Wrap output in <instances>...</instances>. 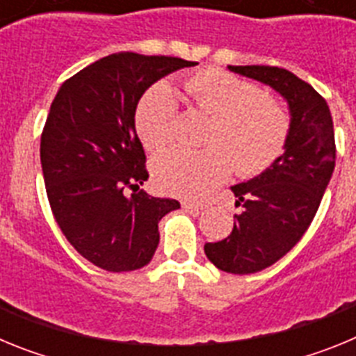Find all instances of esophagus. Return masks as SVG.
I'll return each mask as SVG.
<instances>
[{"label":"esophagus","instance_id":"esophagus-1","mask_svg":"<svg viewBox=\"0 0 356 356\" xmlns=\"http://www.w3.org/2000/svg\"><path fill=\"white\" fill-rule=\"evenodd\" d=\"M181 207H184L185 210H188V212L200 213L207 205L205 203H197V201H184V203H181Z\"/></svg>","mask_w":356,"mask_h":356}]
</instances>
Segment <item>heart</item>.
Segmentation results:
<instances>
[{
    "label": "heart",
    "instance_id": "heart-1",
    "mask_svg": "<svg viewBox=\"0 0 356 356\" xmlns=\"http://www.w3.org/2000/svg\"><path fill=\"white\" fill-rule=\"evenodd\" d=\"M196 108L210 114L201 149L172 147L153 159L156 184L171 194L197 196L225 180L232 165L241 175L266 169L284 147L289 131L285 110L254 83L228 72L205 69L184 80ZM176 103L168 81L151 85L135 108V128L151 151L168 146L175 135Z\"/></svg>",
    "mask_w": 356,
    "mask_h": 356
}]
</instances>
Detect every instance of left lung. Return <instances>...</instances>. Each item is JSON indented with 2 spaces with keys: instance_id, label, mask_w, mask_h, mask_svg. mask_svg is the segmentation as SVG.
<instances>
[{
  "instance_id": "left-lung-1",
  "label": "left lung",
  "mask_w": 356,
  "mask_h": 356,
  "mask_svg": "<svg viewBox=\"0 0 356 356\" xmlns=\"http://www.w3.org/2000/svg\"><path fill=\"white\" fill-rule=\"evenodd\" d=\"M226 69L271 87L291 118L284 153L259 176L232 187L235 207H242L232 234L205 244L217 269L251 275L278 262L310 226L335 169V137L328 103L294 72L269 65Z\"/></svg>"
}]
</instances>
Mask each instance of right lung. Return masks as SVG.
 <instances>
[{"label": "right lung", "mask_w": 356, "mask_h": 356, "mask_svg": "<svg viewBox=\"0 0 356 356\" xmlns=\"http://www.w3.org/2000/svg\"><path fill=\"white\" fill-rule=\"evenodd\" d=\"M193 65L175 56L114 53L64 81L53 99L40 137L49 205L72 248L105 271L147 266L160 219L180 209L176 200L126 191L147 180L137 103L160 78Z\"/></svg>", "instance_id": "add662e5"}]
</instances>
